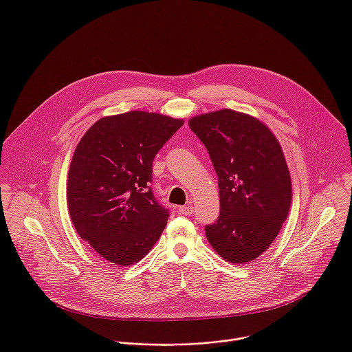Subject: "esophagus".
I'll list each match as a JSON object with an SVG mask.
<instances>
[{
    "label": "esophagus",
    "mask_w": 352,
    "mask_h": 352,
    "mask_svg": "<svg viewBox=\"0 0 352 352\" xmlns=\"http://www.w3.org/2000/svg\"><path fill=\"white\" fill-rule=\"evenodd\" d=\"M194 208H192V204L188 203V204H184V206H179V212L183 214V215H190L192 214Z\"/></svg>",
    "instance_id": "34e87169"
}]
</instances>
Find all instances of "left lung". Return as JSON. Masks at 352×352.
I'll return each mask as SVG.
<instances>
[{
    "instance_id": "8db88e82",
    "label": "left lung",
    "mask_w": 352,
    "mask_h": 352,
    "mask_svg": "<svg viewBox=\"0 0 352 352\" xmlns=\"http://www.w3.org/2000/svg\"><path fill=\"white\" fill-rule=\"evenodd\" d=\"M218 176L219 217L206 237L234 264L257 258L272 244L292 204V179L282 148L258 119L221 109L190 119Z\"/></svg>"
}]
</instances>
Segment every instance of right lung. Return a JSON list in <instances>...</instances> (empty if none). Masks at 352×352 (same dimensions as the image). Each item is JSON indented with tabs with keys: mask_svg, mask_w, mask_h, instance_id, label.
Segmentation results:
<instances>
[{
	"mask_svg": "<svg viewBox=\"0 0 352 352\" xmlns=\"http://www.w3.org/2000/svg\"><path fill=\"white\" fill-rule=\"evenodd\" d=\"M184 124L130 111L99 119L78 142L67 176V207L78 236L115 265L148 254L169 210L151 191L153 160Z\"/></svg>",
	"mask_w": 352,
	"mask_h": 352,
	"instance_id": "obj_1",
	"label": "right lung"
}]
</instances>
